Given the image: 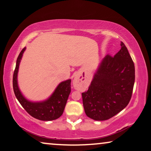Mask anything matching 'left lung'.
Segmentation results:
<instances>
[{
	"mask_svg": "<svg viewBox=\"0 0 151 151\" xmlns=\"http://www.w3.org/2000/svg\"><path fill=\"white\" fill-rule=\"evenodd\" d=\"M108 54L100 63L88 91L82 93L86 116L95 121L108 120L123 110L132 98L135 67L125 45Z\"/></svg>",
	"mask_w": 151,
	"mask_h": 151,
	"instance_id": "left-lung-1",
	"label": "left lung"
}]
</instances>
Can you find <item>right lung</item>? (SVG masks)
I'll return each instance as SVG.
<instances>
[{"instance_id":"1","label":"right lung","mask_w":151,"mask_h":151,"mask_svg":"<svg viewBox=\"0 0 151 151\" xmlns=\"http://www.w3.org/2000/svg\"><path fill=\"white\" fill-rule=\"evenodd\" d=\"M25 50L26 47H24L17 58L16 66L13 77V88L15 95L22 106L32 117L45 121L57 119L63 114L71 93V80L60 83L52 95L45 101L40 102L28 101L22 94L17 84L19 65Z\"/></svg>"}]
</instances>
